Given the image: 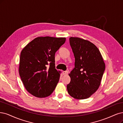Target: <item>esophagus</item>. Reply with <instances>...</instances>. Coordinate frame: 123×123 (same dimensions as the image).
Masks as SVG:
<instances>
[{
  "label": "esophagus",
  "mask_w": 123,
  "mask_h": 123,
  "mask_svg": "<svg viewBox=\"0 0 123 123\" xmlns=\"http://www.w3.org/2000/svg\"><path fill=\"white\" fill-rule=\"evenodd\" d=\"M68 74V71H63L62 74L63 75H67Z\"/></svg>",
  "instance_id": "34e87169"
}]
</instances>
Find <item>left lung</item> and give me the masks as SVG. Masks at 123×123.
<instances>
[{"label": "left lung", "instance_id": "left-lung-1", "mask_svg": "<svg viewBox=\"0 0 123 123\" xmlns=\"http://www.w3.org/2000/svg\"><path fill=\"white\" fill-rule=\"evenodd\" d=\"M70 44L75 57V68L69 74L71 81L67 86L73 98L87 99L99 88L105 69L99 50L89 41L71 37Z\"/></svg>", "mask_w": 123, "mask_h": 123}]
</instances>
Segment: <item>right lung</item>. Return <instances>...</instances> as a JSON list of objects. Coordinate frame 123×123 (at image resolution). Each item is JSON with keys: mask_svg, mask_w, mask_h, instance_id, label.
<instances>
[{"mask_svg": "<svg viewBox=\"0 0 123 123\" xmlns=\"http://www.w3.org/2000/svg\"><path fill=\"white\" fill-rule=\"evenodd\" d=\"M66 40V37H37L21 51L19 73L25 88L32 95L45 98L56 87L61 71L55 69V54Z\"/></svg>", "mask_w": 123, "mask_h": 123, "instance_id": "obj_1", "label": "right lung"}]
</instances>
